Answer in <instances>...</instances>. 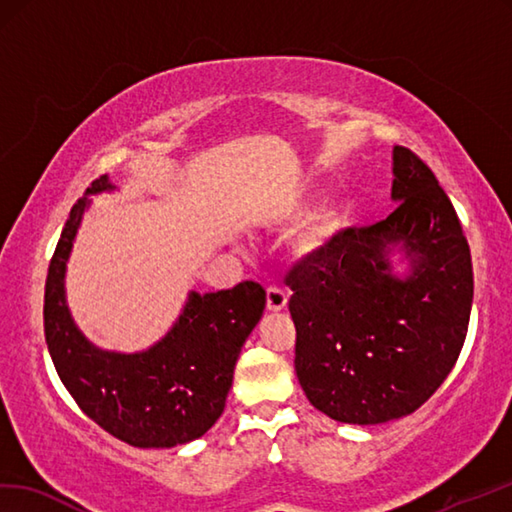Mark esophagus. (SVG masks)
Returning <instances> with one entry per match:
<instances>
[{
    "label": "esophagus",
    "instance_id": "1",
    "mask_svg": "<svg viewBox=\"0 0 512 512\" xmlns=\"http://www.w3.org/2000/svg\"><path fill=\"white\" fill-rule=\"evenodd\" d=\"M285 305H288V292L277 288V285H270V288L266 290V310L281 312Z\"/></svg>",
    "mask_w": 512,
    "mask_h": 512
}]
</instances>
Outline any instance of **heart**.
I'll return each mask as SVG.
<instances>
[{
    "instance_id": "b5f03b06",
    "label": "heart",
    "mask_w": 512,
    "mask_h": 512,
    "mask_svg": "<svg viewBox=\"0 0 512 512\" xmlns=\"http://www.w3.org/2000/svg\"><path fill=\"white\" fill-rule=\"evenodd\" d=\"M307 207H310V198L296 194L281 202V207L277 209V216L281 220L299 218L303 216ZM342 220H344V207L338 200H329L323 207H318L312 216L307 218L303 231L299 233V242H296L299 253L305 257H314L318 253H323L325 248L334 242V237L342 227Z\"/></svg>"
}]
</instances>
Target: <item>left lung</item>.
<instances>
[{
	"label": "left lung",
	"instance_id": "obj_1",
	"mask_svg": "<svg viewBox=\"0 0 512 512\" xmlns=\"http://www.w3.org/2000/svg\"><path fill=\"white\" fill-rule=\"evenodd\" d=\"M392 176L397 209L386 220L340 231L285 277L296 377L340 423L377 425L421 408L467 338L473 268L454 205L408 148H392Z\"/></svg>",
	"mask_w": 512,
	"mask_h": 512
}]
</instances>
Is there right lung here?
<instances>
[{
	"label": "right lung",
	"mask_w": 512,
	"mask_h": 512,
	"mask_svg": "<svg viewBox=\"0 0 512 512\" xmlns=\"http://www.w3.org/2000/svg\"><path fill=\"white\" fill-rule=\"evenodd\" d=\"M115 189L109 176H100L71 207L47 270L45 342L69 395L102 430L141 449L185 445L220 419L235 362L264 314L266 290L255 281L207 294L192 290L152 347L135 353L95 347L69 312L65 275L89 196Z\"/></svg>",
	"instance_id": "1"
}]
</instances>
